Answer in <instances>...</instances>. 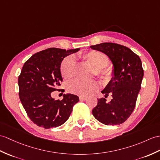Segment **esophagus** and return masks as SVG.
Masks as SVG:
<instances>
[{
	"instance_id": "34e87169",
	"label": "esophagus",
	"mask_w": 160,
	"mask_h": 160,
	"mask_svg": "<svg viewBox=\"0 0 160 160\" xmlns=\"http://www.w3.org/2000/svg\"><path fill=\"white\" fill-rule=\"evenodd\" d=\"M79 98H80V101H84V100L87 99V98H86V97H82V96H80V97Z\"/></svg>"
}]
</instances>
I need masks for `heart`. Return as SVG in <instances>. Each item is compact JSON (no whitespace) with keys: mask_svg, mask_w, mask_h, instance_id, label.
I'll return each mask as SVG.
<instances>
[{"mask_svg":"<svg viewBox=\"0 0 160 160\" xmlns=\"http://www.w3.org/2000/svg\"><path fill=\"white\" fill-rule=\"evenodd\" d=\"M80 57L93 68V73L104 81L108 82L113 77V71L109 67V58L98 50H91L80 55ZM61 73L63 78L71 79L75 76L76 61L72 56L63 59L61 65ZM98 84L95 80H76L68 85L69 92L80 96H88L98 90Z\"/></svg>","mask_w":160,"mask_h":160,"instance_id":"heart-1","label":"heart"}]
</instances>
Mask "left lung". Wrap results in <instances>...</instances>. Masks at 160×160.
Instances as JSON below:
<instances>
[{
  "mask_svg": "<svg viewBox=\"0 0 160 160\" xmlns=\"http://www.w3.org/2000/svg\"><path fill=\"white\" fill-rule=\"evenodd\" d=\"M92 49L102 52L114 65V77L102 91L105 98L98 99L92 110L94 117L106 125H120L132 114L141 88L144 70L140 57L129 48L120 44L106 42L91 46Z\"/></svg>",
  "mask_w": 160,
  "mask_h": 160,
  "instance_id": "8db88e82",
  "label": "left lung"
}]
</instances>
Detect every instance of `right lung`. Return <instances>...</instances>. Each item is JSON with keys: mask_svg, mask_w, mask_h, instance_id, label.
I'll return each instance as SVG.
<instances>
[{"mask_svg": "<svg viewBox=\"0 0 160 160\" xmlns=\"http://www.w3.org/2000/svg\"><path fill=\"white\" fill-rule=\"evenodd\" d=\"M79 50L48 48L33 54L23 65L18 77L20 99L30 119L39 127L50 129L62 125L78 102L75 95L64 94L62 100H55L51 93L59 90L62 82V59Z\"/></svg>", "mask_w": 160, "mask_h": 160, "instance_id": "obj_1", "label": "right lung"}]
</instances>
